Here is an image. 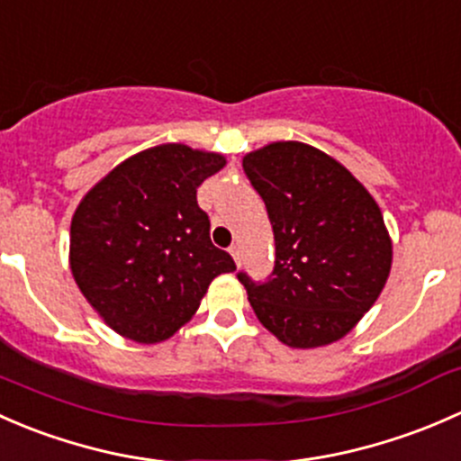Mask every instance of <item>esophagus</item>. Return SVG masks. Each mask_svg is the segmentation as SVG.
Returning a JSON list of instances; mask_svg holds the SVG:
<instances>
[{"mask_svg": "<svg viewBox=\"0 0 461 461\" xmlns=\"http://www.w3.org/2000/svg\"><path fill=\"white\" fill-rule=\"evenodd\" d=\"M229 250H230L232 259H235V264H237V266H240V264H241V249H240V246H237V244H235V246H230V249H229Z\"/></svg>", "mask_w": 461, "mask_h": 461, "instance_id": "1", "label": "esophagus"}]
</instances>
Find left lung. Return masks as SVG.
Instances as JSON below:
<instances>
[{"label": "left lung", "mask_w": 461, "mask_h": 461, "mask_svg": "<svg viewBox=\"0 0 461 461\" xmlns=\"http://www.w3.org/2000/svg\"><path fill=\"white\" fill-rule=\"evenodd\" d=\"M241 166L275 235L268 279L237 273L255 315L293 348L341 339L391 273L382 211L339 161L300 141H275L246 155Z\"/></svg>", "instance_id": "1"}]
</instances>
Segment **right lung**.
I'll return each instance as SVG.
<instances>
[{
    "label": "right lung",
    "mask_w": 461,
    "mask_h": 461,
    "mask_svg": "<svg viewBox=\"0 0 461 461\" xmlns=\"http://www.w3.org/2000/svg\"><path fill=\"white\" fill-rule=\"evenodd\" d=\"M217 153L161 144L132 155L77 206L70 270L113 330L158 344L193 315L208 284L235 262L211 241L197 188L224 168Z\"/></svg>",
    "instance_id": "1"
}]
</instances>
